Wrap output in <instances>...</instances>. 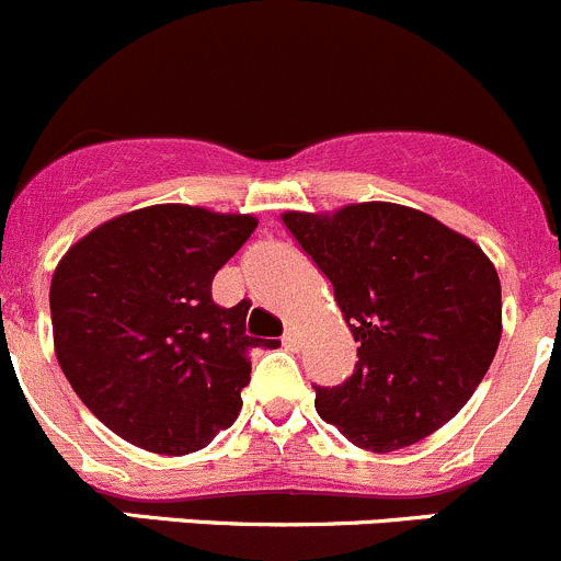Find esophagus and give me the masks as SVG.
Returning a JSON list of instances; mask_svg holds the SVG:
<instances>
[{
	"label": "esophagus",
	"instance_id": "34e87169",
	"mask_svg": "<svg viewBox=\"0 0 561 561\" xmlns=\"http://www.w3.org/2000/svg\"><path fill=\"white\" fill-rule=\"evenodd\" d=\"M280 343H283V346H286V348H297L299 335H297V332H294V330H286V332H283Z\"/></svg>",
	"mask_w": 561,
	"mask_h": 561
}]
</instances>
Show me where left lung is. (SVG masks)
<instances>
[{
  "label": "left lung",
  "mask_w": 561,
  "mask_h": 561,
  "mask_svg": "<svg viewBox=\"0 0 561 561\" xmlns=\"http://www.w3.org/2000/svg\"><path fill=\"white\" fill-rule=\"evenodd\" d=\"M280 218L330 278L359 343L354 374L316 387L321 420L370 453L417 445L450 423L502 337V283L482 248L390 202Z\"/></svg>",
  "instance_id": "1"
}]
</instances>
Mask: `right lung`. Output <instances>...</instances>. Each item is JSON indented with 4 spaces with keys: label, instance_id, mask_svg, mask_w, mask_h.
Instances as JSON below:
<instances>
[{
    "label": "right lung",
    "instance_id": "add662e5",
    "mask_svg": "<svg viewBox=\"0 0 561 561\" xmlns=\"http://www.w3.org/2000/svg\"><path fill=\"white\" fill-rule=\"evenodd\" d=\"M259 220L152 204L105 220L59 259L54 352L94 417L141 450L187 456L229 428L251 381L248 305L213 302V278Z\"/></svg>",
    "mask_w": 561,
    "mask_h": 561
}]
</instances>
